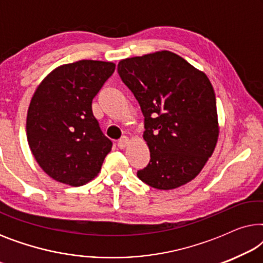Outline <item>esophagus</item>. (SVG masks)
Returning a JSON list of instances; mask_svg holds the SVG:
<instances>
[{"label": "esophagus", "mask_w": 263, "mask_h": 263, "mask_svg": "<svg viewBox=\"0 0 263 263\" xmlns=\"http://www.w3.org/2000/svg\"><path fill=\"white\" fill-rule=\"evenodd\" d=\"M128 143H129V139L127 138V136H123V138H121L120 140H118L117 146L120 147L121 149H123V148H125V147L128 146Z\"/></svg>", "instance_id": "esophagus-1"}]
</instances>
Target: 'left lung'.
Wrapping results in <instances>:
<instances>
[{
	"label": "left lung",
	"instance_id": "1",
	"mask_svg": "<svg viewBox=\"0 0 263 263\" xmlns=\"http://www.w3.org/2000/svg\"><path fill=\"white\" fill-rule=\"evenodd\" d=\"M117 70L145 117L151 160L138 177L160 190L190 182L213 154L219 136L210 79L166 50L122 60Z\"/></svg>",
	"mask_w": 263,
	"mask_h": 263
}]
</instances>
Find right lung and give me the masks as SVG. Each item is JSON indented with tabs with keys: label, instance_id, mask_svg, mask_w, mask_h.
<instances>
[{
	"label": "right lung",
	"instance_id": "1",
	"mask_svg": "<svg viewBox=\"0 0 263 263\" xmlns=\"http://www.w3.org/2000/svg\"><path fill=\"white\" fill-rule=\"evenodd\" d=\"M115 63L81 60L53 69L41 82L27 111V141L50 177L73 186L92 181L112 142L100 130L92 100Z\"/></svg>",
	"mask_w": 263,
	"mask_h": 263
}]
</instances>
